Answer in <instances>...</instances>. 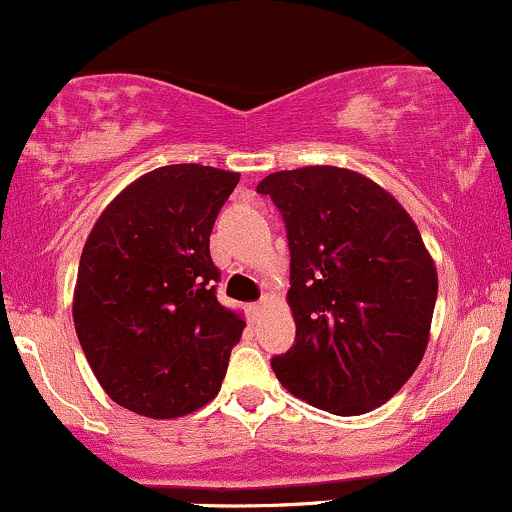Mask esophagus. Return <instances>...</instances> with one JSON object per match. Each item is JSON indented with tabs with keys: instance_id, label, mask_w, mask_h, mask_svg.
Returning a JSON list of instances; mask_svg holds the SVG:
<instances>
[{
	"instance_id": "34e87169",
	"label": "esophagus",
	"mask_w": 512,
	"mask_h": 512,
	"mask_svg": "<svg viewBox=\"0 0 512 512\" xmlns=\"http://www.w3.org/2000/svg\"><path fill=\"white\" fill-rule=\"evenodd\" d=\"M262 308H265V303H252V306H250V313H252V318H257V316H260V313H262Z\"/></svg>"
}]
</instances>
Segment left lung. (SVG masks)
Returning a JSON list of instances; mask_svg holds the SVG:
<instances>
[{"label":"left lung","mask_w":512,"mask_h":512,"mask_svg":"<svg viewBox=\"0 0 512 512\" xmlns=\"http://www.w3.org/2000/svg\"><path fill=\"white\" fill-rule=\"evenodd\" d=\"M291 252L296 342L272 359L284 389L320 411H374L425 355L437 272L420 230L364 174L313 165L267 174Z\"/></svg>","instance_id":"left-lung-1"}]
</instances>
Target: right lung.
Here are the masks:
<instances>
[{
	"mask_svg": "<svg viewBox=\"0 0 512 512\" xmlns=\"http://www.w3.org/2000/svg\"><path fill=\"white\" fill-rule=\"evenodd\" d=\"M238 172L167 165L101 211L77 269L72 318L89 367L116 403L145 418L206 406L245 320L216 299L209 238Z\"/></svg>",
	"mask_w": 512,
	"mask_h": 512,
	"instance_id": "add662e5",
	"label": "right lung"
}]
</instances>
